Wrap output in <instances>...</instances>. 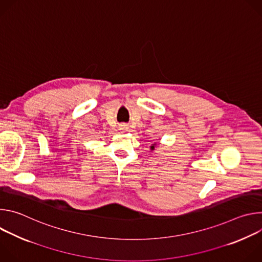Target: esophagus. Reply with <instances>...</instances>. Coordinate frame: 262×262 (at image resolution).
<instances>
[{"instance_id":"obj_1","label":"esophagus","mask_w":262,"mask_h":262,"mask_svg":"<svg viewBox=\"0 0 262 262\" xmlns=\"http://www.w3.org/2000/svg\"><path fill=\"white\" fill-rule=\"evenodd\" d=\"M120 129H121L122 132H126V130L128 129V127H127V125H125V124H121V125H120Z\"/></svg>"}]
</instances>
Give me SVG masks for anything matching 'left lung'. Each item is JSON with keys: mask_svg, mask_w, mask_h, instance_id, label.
Returning a JSON list of instances; mask_svg holds the SVG:
<instances>
[{"mask_svg": "<svg viewBox=\"0 0 262 262\" xmlns=\"http://www.w3.org/2000/svg\"><path fill=\"white\" fill-rule=\"evenodd\" d=\"M154 149H155V145H152V146H151V150H154Z\"/></svg>", "mask_w": 262, "mask_h": 262, "instance_id": "left-lung-1", "label": "left lung"}]
</instances>
